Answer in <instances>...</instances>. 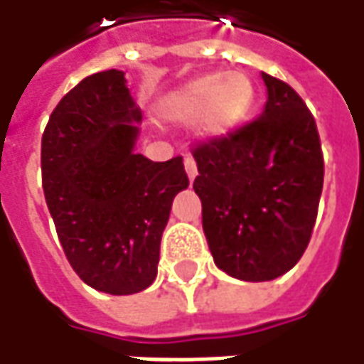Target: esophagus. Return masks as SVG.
<instances>
[{"mask_svg": "<svg viewBox=\"0 0 364 364\" xmlns=\"http://www.w3.org/2000/svg\"><path fill=\"white\" fill-rule=\"evenodd\" d=\"M184 166H186V174L188 178H190V182L196 178V174H198V166H196V160L192 158V156H186L184 158Z\"/></svg>", "mask_w": 364, "mask_h": 364, "instance_id": "esophagus-1", "label": "esophagus"}]
</instances>
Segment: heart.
<instances>
[{
    "label": "heart",
    "mask_w": 364,
    "mask_h": 364,
    "mask_svg": "<svg viewBox=\"0 0 364 364\" xmlns=\"http://www.w3.org/2000/svg\"><path fill=\"white\" fill-rule=\"evenodd\" d=\"M255 87L245 74H206L182 85L166 100L164 108L178 122L202 118V132L220 136L234 128L252 106Z\"/></svg>",
    "instance_id": "heart-1"
}]
</instances>
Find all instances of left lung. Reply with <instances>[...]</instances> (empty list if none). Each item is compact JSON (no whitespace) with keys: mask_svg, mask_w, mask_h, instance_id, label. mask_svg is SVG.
Instances as JSON below:
<instances>
[{"mask_svg":"<svg viewBox=\"0 0 364 364\" xmlns=\"http://www.w3.org/2000/svg\"><path fill=\"white\" fill-rule=\"evenodd\" d=\"M268 100L258 118L194 146L202 228L216 267L248 282L289 272L313 236L324 160L302 97L262 74Z\"/></svg>","mask_w":364,"mask_h":364,"instance_id":"1","label":"left lung"}]
</instances>
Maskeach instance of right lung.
Masks as SVG:
<instances>
[{
    "label": "right lung",
    "mask_w": 364,
    "mask_h": 364,
    "mask_svg": "<svg viewBox=\"0 0 364 364\" xmlns=\"http://www.w3.org/2000/svg\"><path fill=\"white\" fill-rule=\"evenodd\" d=\"M140 119L124 72L108 70L70 90L41 136V184L65 258L108 294L152 284L172 200L188 188L182 156L134 154Z\"/></svg>",
    "instance_id": "right-lung-1"
}]
</instances>
